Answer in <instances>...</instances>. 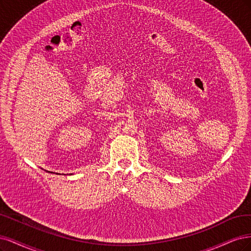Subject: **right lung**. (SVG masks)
Masks as SVG:
<instances>
[{"label": "right lung", "mask_w": 251, "mask_h": 251, "mask_svg": "<svg viewBox=\"0 0 251 251\" xmlns=\"http://www.w3.org/2000/svg\"><path fill=\"white\" fill-rule=\"evenodd\" d=\"M50 173H53V172H50Z\"/></svg>", "instance_id": "add662e5"}]
</instances>
